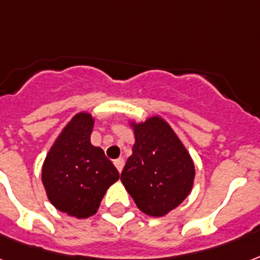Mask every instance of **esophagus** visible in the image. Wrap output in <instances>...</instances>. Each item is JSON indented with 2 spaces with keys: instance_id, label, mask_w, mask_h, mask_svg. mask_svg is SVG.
I'll return each instance as SVG.
<instances>
[{
  "instance_id": "obj_1",
  "label": "esophagus",
  "mask_w": 260,
  "mask_h": 260,
  "mask_svg": "<svg viewBox=\"0 0 260 260\" xmlns=\"http://www.w3.org/2000/svg\"><path fill=\"white\" fill-rule=\"evenodd\" d=\"M124 164H125V161H124V158H122V156H120V158L114 159V165H116V168L118 172H121L122 168H124Z\"/></svg>"
}]
</instances>
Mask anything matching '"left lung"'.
Listing matches in <instances>:
<instances>
[{
  "mask_svg": "<svg viewBox=\"0 0 260 260\" xmlns=\"http://www.w3.org/2000/svg\"><path fill=\"white\" fill-rule=\"evenodd\" d=\"M135 144L121 173L135 203L144 214L162 217L191 192L195 166L191 156L161 117L134 125Z\"/></svg>",
  "mask_w": 260,
  "mask_h": 260,
  "instance_id": "left-lung-1",
  "label": "left lung"
}]
</instances>
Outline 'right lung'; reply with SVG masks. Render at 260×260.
Listing matches in <instances>:
<instances>
[{
    "label": "right lung",
    "instance_id": "obj_1",
    "mask_svg": "<svg viewBox=\"0 0 260 260\" xmlns=\"http://www.w3.org/2000/svg\"><path fill=\"white\" fill-rule=\"evenodd\" d=\"M94 120L79 113L61 132L47 154L42 181L55 209L76 218L94 215L120 173L102 148L90 142Z\"/></svg>",
    "mask_w": 260,
    "mask_h": 260
}]
</instances>
